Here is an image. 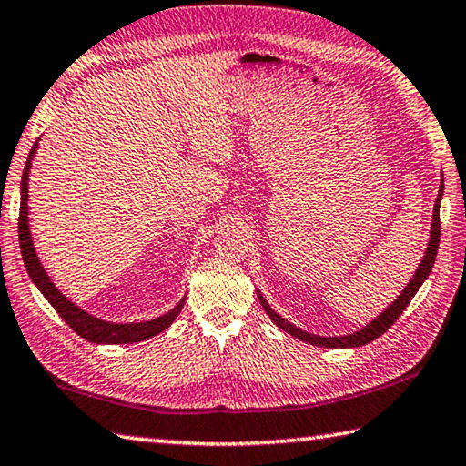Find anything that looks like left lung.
Here are the masks:
<instances>
[{"mask_svg": "<svg viewBox=\"0 0 466 466\" xmlns=\"http://www.w3.org/2000/svg\"><path fill=\"white\" fill-rule=\"evenodd\" d=\"M441 195H444V180H441V188L438 193V198H435V205H433V219H431V238H430V247L425 250V257L423 261H420L419 269L415 271V276L409 284H406L404 290L400 292V297H398L392 305H390L386 311H383L380 317H375V319L369 323V326L360 328L359 331H354V334L349 336H334V338H326V336H315V334H309V331H302L297 326H292V323H288L282 315H278L273 309L268 305V300H265L261 294H259V300L265 309V313L269 315V319L276 323L279 329L288 331V334L302 339V342L307 344H313V346H326V349H357V346H365L369 342H373L375 338H380L381 334H386V331L394 326V321L400 317V313L404 311L406 307L410 305L412 297H415L417 290L420 288V284L425 282L427 276H430L431 269H433V263H435V255H438V247H440V232H441V226H440V201H441Z\"/></svg>", "mask_w": 466, "mask_h": 466, "instance_id": "obj_1", "label": "left lung"}]
</instances>
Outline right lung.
Returning a JSON list of instances; mask_svg holds the SVG:
<instances>
[{"label":"right lung","mask_w":466,"mask_h":466,"mask_svg":"<svg viewBox=\"0 0 466 466\" xmlns=\"http://www.w3.org/2000/svg\"><path fill=\"white\" fill-rule=\"evenodd\" d=\"M36 145L39 143H35L31 153H28L25 172H22L20 219H18V238H20L22 259H25L26 271L35 282V286L39 288L43 297L51 302V307L60 313L62 319L68 323V326L76 331L80 338H85L93 344H132V342H140V339H149L153 336H157L159 331L167 329L172 326L176 317L180 315L184 299L172 309V311L157 317V319L140 321V323H112V321H103L99 317L88 315L86 311H83V309L66 299L64 294L57 290L56 284L51 282L46 269H43L39 257H36L31 228H28V203H26L28 201V172H31V161L36 151Z\"/></svg>","instance_id":"obj_1"}]
</instances>
